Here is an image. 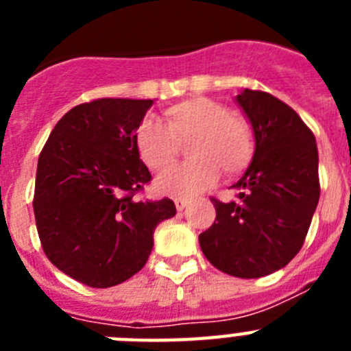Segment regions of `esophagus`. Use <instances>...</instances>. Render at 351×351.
Wrapping results in <instances>:
<instances>
[{
    "mask_svg": "<svg viewBox=\"0 0 351 351\" xmlns=\"http://www.w3.org/2000/svg\"><path fill=\"white\" fill-rule=\"evenodd\" d=\"M188 202H190L188 198H181V197H176V198H173V204H176V209H178V210L184 209V207L188 206Z\"/></svg>",
    "mask_w": 351,
    "mask_h": 351,
    "instance_id": "34e87169",
    "label": "esophagus"
}]
</instances>
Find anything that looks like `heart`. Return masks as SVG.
Listing matches in <instances>:
<instances>
[{
  "label": "heart",
  "instance_id": "obj_1",
  "mask_svg": "<svg viewBox=\"0 0 351 351\" xmlns=\"http://www.w3.org/2000/svg\"><path fill=\"white\" fill-rule=\"evenodd\" d=\"M165 123L145 117L135 132V145L145 167L165 172L176 163L181 145L191 160L156 179L160 193L193 197L218 179L243 172L255 153L250 121L213 98L195 96L163 110Z\"/></svg>",
  "mask_w": 351,
  "mask_h": 351
}]
</instances>
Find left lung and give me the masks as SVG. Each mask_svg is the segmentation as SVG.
I'll use <instances>...</instances> for the list:
<instances>
[{
    "label": "left lung",
    "instance_id": "left-lung-1",
    "mask_svg": "<svg viewBox=\"0 0 351 351\" xmlns=\"http://www.w3.org/2000/svg\"><path fill=\"white\" fill-rule=\"evenodd\" d=\"M255 133V154L232 188L237 200L210 198L216 219L198 243L206 258L235 278L280 271L300 251L320 198L315 135L285 101L263 91L237 95Z\"/></svg>",
    "mask_w": 351,
    "mask_h": 351
}]
</instances>
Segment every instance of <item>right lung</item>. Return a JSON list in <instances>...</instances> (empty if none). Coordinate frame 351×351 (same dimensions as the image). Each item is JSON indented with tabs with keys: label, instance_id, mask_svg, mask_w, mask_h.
Segmentation results:
<instances>
[{
	"label": "right lung",
	"instance_id": "right-lung-1",
	"mask_svg": "<svg viewBox=\"0 0 351 351\" xmlns=\"http://www.w3.org/2000/svg\"><path fill=\"white\" fill-rule=\"evenodd\" d=\"M153 100L100 98L68 110L36 167V230L47 258L79 283L108 288L147 262L158 223L176 216L170 198L137 202L151 181L135 132Z\"/></svg>",
	"mask_w": 351,
	"mask_h": 351
}]
</instances>
